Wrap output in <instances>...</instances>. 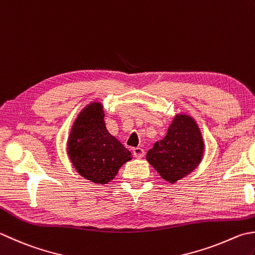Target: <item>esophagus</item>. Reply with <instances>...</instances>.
<instances>
[{
    "label": "esophagus",
    "mask_w": 255,
    "mask_h": 255,
    "mask_svg": "<svg viewBox=\"0 0 255 255\" xmlns=\"http://www.w3.org/2000/svg\"><path fill=\"white\" fill-rule=\"evenodd\" d=\"M132 153H133L134 157L140 159V158H142L144 156V150H143L142 148H140V147H136V148L132 149Z\"/></svg>",
    "instance_id": "34e87169"
}]
</instances>
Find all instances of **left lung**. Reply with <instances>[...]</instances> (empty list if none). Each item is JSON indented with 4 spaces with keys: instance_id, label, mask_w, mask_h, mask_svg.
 Segmentation results:
<instances>
[{
    "instance_id": "1",
    "label": "left lung",
    "mask_w": 255,
    "mask_h": 255,
    "mask_svg": "<svg viewBox=\"0 0 255 255\" xmlns=\"http://www.w3.org/2000/svg\"><path fill=\"white\" fill-rule=\"evenodd\" d=\"M204 140L196 119L178 113L169 125L167 134L146 154L147 161L160 177L174 183L189 176L201 163Z\"/></svg>"
}]
</instances>
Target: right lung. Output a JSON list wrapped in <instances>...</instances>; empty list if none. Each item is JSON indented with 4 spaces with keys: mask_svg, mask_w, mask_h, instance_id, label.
<instances>
[{
    "mask_svg": "<svg viewBox=\"0 0 255 255\" xmlns=\"http://www.w3.org/2000/svg\"><path fill=\"white\" fill-rule=\"evenodd\" d=\"M103 104H87L72 125L67 139V154L73 167L84 179L97 184L114 180L131 152L109 133L105 124Z\"/></svg>",
    "mask_w": 255,
    "mask_h": 255,
    "instance_id": "1",
    "label": "right lung"
}]
</instances>
